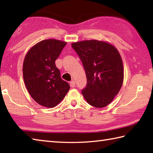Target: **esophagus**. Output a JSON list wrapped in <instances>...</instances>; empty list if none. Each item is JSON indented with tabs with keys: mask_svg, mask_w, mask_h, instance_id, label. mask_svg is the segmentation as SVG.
<instances>
[{
	"mask_svg": "<svg viewBox=\"0 0 153 153\" xmlns=\"http://www.w3.org/2000/svg\"><path fill=\"white\" fill-rule=\"evenodd\" d=\"M70 86L72 88H74V87L76 86V82H75L74 80H72V81L70 82Z\"/></svg>",
	"mask_w": 153,
	"mask_h": 153,
	"instance_id": "esophagus-1",
	"label": "esophagus"
}]
</instances>
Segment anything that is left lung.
I'll use <instances>...</instances> for the list:
<instances>
[{
	"instance_id": "1",
	"label": "left lung",
	"mask_w": 153,
	"mask_h": 153,
	"mask_svg": "<svg viewBox=\"0 0 153 153\" xmlns=\"http://www.w3.org/2000/svg\"><path fill=\"white\" fill-rule=\"evenodd\" d=\"M86 71L87 85L82 93L87 102L97 108L113 101L122 86L123 61L115 46L105 41L90 40L71 44Z\"/></svg>"
}]
</instances>
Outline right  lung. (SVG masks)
I'll use <instances>...</instances> for the list:
<instances>
[{
    "mask_svg": "<svg viewBox=\"0 0 153 153\" xmlns=\"http://www.w3.org/2000/svg\"><path fill=\"white\" fill-rule=\"evenodd\" d=\"M67 42L46 39L27 52L23 64V77L28 92L43 107L53 108L63 99L70 86L61 78L55 61Z\"/></svg>",
    "mask_w": 153,
    "mask_h": 153,
    "instance_id": "add662e5",
    "label": "right lung"
}]
</instances>
